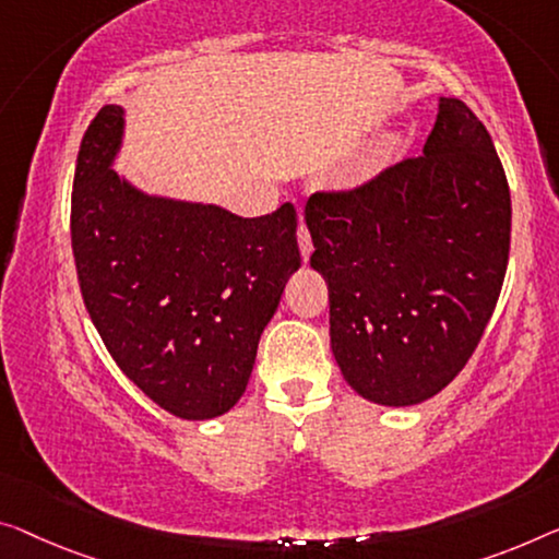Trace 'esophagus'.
Wrapping results in <instances>:
<instances>
[{
    "mask_svg": "<svg viewBox=\"0 0 559 559\" xmlns=\"http://www.w3.org/2000/svg\"><path fill=\"white\" fill-rule=\"evenodd\" d=\"M298 246H301V258H304V263L308 261V255H311V233H308V228L304 226H298Z\"/></svg>",
    "mask_w": 559,
    "mask_h": 559,
    "instance_id": "34e87169",
    "label": "esophagus"
}]
</instances>
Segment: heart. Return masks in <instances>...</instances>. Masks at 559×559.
I'll return each mask as SVG.
<instances>
[{
    "label": "heart",
    "instance_id": "1",
    "mask_svg": "<svg viewBox=\"0 0 559 559\" xmlns=\"http://www.w3.org/2000/svg\"><path fill=\"white\" fill-rule=\"evenodd\" d=\"M364 173H371V168H364Z\"/></svg>",
    "mask_w": 559,
    "mask_h": 559
}]
</instances>
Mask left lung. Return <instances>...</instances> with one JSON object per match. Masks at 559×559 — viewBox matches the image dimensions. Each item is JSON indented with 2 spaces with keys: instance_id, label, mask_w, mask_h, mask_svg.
Returning a JSON list of instances; mask_svg holds the SVG:
<instances>
[{
  "instance_id": "1",
  "label": "left lung",
  "mask_w": 559,
  "mask_h": 559,
  "mask_svg": "<svg viewBox=\"0 0 559 559\" xmlns=\"http://www.w3.org/2000/svg\"><path fill=\"white\" fill-rule=\"evenodd\" d=\"M304 218L348 386L381 406L439 394L477 348L510 258V186L485 124L439 97L419 157L311 195Z\"/></svg>"
}]
</instances>
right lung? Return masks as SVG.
<instances>
[{
  "label": "right lung",
  "instance_id": "right-lung-1",
  "mask_svg": "<svg viewBox=\"0 0 559 559\" xmlns=\"http://www.w3.org/2000/svg\"><path fill=\"white\" fill-rule=\"evenodd\" d=\"M124 110L105 105L82 138L72 253L107 352L147 399L188 421L230 412L290 273L296 207L240 218L215 203L155 195L115 173Z\"/></svg>",
  "mask_w": 559,
  "mask_h": 559
}]
</instances>
